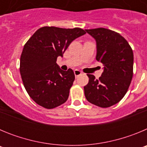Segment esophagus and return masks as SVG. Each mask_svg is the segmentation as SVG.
<instances>
[{
    "label": "esophagus",
    "instance_id": "1",
    "mask_svg": "<svg viewBox=\"0 0 147 147\" xmlns=\"http://www.w3.org/2000/svg\"><path fill=\"white\" fill-rule=\"evenodd\" d=\"M74 72L75 76H79L80 75H81L82 74V73L80 71H79V70H74Z\"/></svg>",
    "mask_w": 147,
    "mask_h": 147
}]
</instances>
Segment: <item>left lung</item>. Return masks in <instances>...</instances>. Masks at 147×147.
Returning <instances> with one entry per match:
<instances>
[{"label": "left lung", "instance_id": "1", "mask_svg": "<svg viewBox=\"0 0 147 147\" xmlns=\"http://www.w3.org/2000/svg\"><path fill=\"white\" fill-rule=\"evenodd\" d=\"M96 42V59L104 65L98 80L88 74L84 87L88 102L100 107H109L119 102L127 93L133 74V52L120 34L105 28L85 29Z\"/></svg>", "mask_w": 147, "mask_h": 147}]
</instances>
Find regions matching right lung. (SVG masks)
Masks as SVG:
<instances>
[{"mask_svg": "<svg viewBox=\"0 0 147 147\" xmlns=\"http://www.w3.org/2000/svg\"><path fill=\"white\" fill-rule=\"evenodd\" d=\"M85 34L80 28L45 26L37 30L25 44L20 75L27 93L37 105L52 109L67 101L75 75L71 68L61 70L57 59L63 57L72 41Z\"/></svg>", "mask_w": 147, "mask_h": 147, "instance_id": "add662e5", "label": "right lung"}]
</instances>
